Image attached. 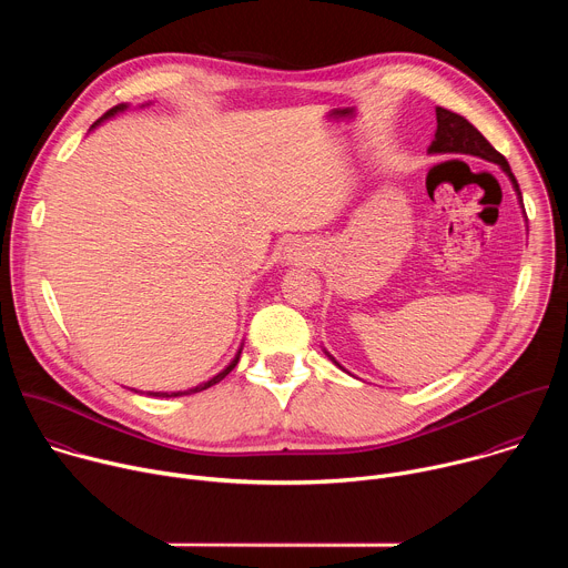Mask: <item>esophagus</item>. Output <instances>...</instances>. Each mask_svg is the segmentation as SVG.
<instances>
[{
  "label": "esophagus",
  "instance_id": "1",
  "mask_svg": "<svg viewBox=\"0 0 568 568\" xmlns=\"http://www.w3.org/2000/svg\"><path fill=\"white\" fill-rule=\"evenodd\" d=\"M305 258H307V247L303 245V242H294L292 247H287V263H298Z\"/></svg>",
  "mask_w": 568,
  "mask_h": 568
}]
</instances>
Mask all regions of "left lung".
Listing matches in <instances>:
<instances>
[{
	"mask_svg": "<svg viewBox=\"0 0 568 568\" xmlns=\"http://www.w3.org/2000/svg\"><path fill=\"white\" fill-rule=\"evenodd\" d=\"M436 121H438V128H436L432 145H429V152H460V154L480 156L485 161H493V164H499L504 169V173L510 178V182H513V186H515V191L519 195V204L524 206L521 191H519V184H517V180H515V175L510 171V164H508L506 156L501 152H497L493 148V143L488 139H485L465 116H460L456 112H449L445 108H436Z\"/></svg>",
	"mask_w": 568,
	"mask_h": 568,
	"instance_id": "8db88e82",
	"label": "left lung"
}]
</instances>
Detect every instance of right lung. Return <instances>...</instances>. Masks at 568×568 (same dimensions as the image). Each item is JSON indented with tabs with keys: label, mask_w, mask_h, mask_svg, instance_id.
Masks as SVG:
<instances>
[{
	"label": "right lung",
	"mask_w": 568,
	"mask_h": 568,
	"mask_svg": "<svg viewBox=\"0 0 568 568\" xmlns=\"http://www.w3.org/2000/svg\"><path fill=\"white\" fill-rule=\"evenodd\" d=\"M123 110H128V105H123V103H121V105H116V108H112V110H108V112H105V114H103V116H101V119H99V121H97L92 128H97L101 121H105V119H110V116H114V114H119V112H123ZM240 353H242V348L237 351V355L233 357V362H231V364H229L224 371H220V373H217L215 377H211L209 382H204V384H197L195 388H189V390H175V393H150V395H154V397H178V395H191V393H200V390H204V388H209V386L217 384L220 379H224V377H226V375H229V373L235 368V364H237V359H240Z\"/></svg>",
	"instance_id": "1"
}]
</instances>
